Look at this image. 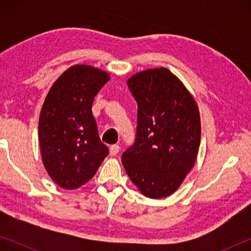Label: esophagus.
Segmentation results:
<instances>
[{"label": "esophagus", "instance_id": "1", "mask_svg": "<svg viewBox=\"0 0 251 251\" xmlns=\"http://www.w3.org/2000/svg\"><path fill=\"white\" fill-rule=\"evenodd\" d=\"M120 152V146L118 145H112L109 147V155L110 156H116Z\"/></svg>", "mask_w": 251, "mask_h": 251}]
</instances>
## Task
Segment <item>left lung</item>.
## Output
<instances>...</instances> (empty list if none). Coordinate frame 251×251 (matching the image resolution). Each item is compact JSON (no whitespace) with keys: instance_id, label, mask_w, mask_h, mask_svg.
<instances>
[{"instance_id":"left-lung-1","label":"left lung","mask_w":251,"mask_h":251,"mask_svg":"<svg viewBox=\"0 0 251 251\" xmlns=\"http://www.w3.org/2000/svg\"><path fill=\"white\" fill-rule=\"evenodd\" d=\"M127 86L137 101V129L134 144L122 156L123 166L144 196L167 197L196 161L201 145L198 106L165 67L139 72Z\"/></svg>"}]
</instances>
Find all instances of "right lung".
Returning a JSON list of instances; mask_svg holds the SVG:
<instances>
[{"label":"right lung","mask_w":251,"mask_h":251,"mask_svg":"<svg viewBox=\"0 0 251 251\" xmlns=\"http://www.w3.org/2000/svg\"><path fill=\"white\" fill-rule=\"evenodd\" d=\"M109 80L106 72L74 65L55 80L42 106L39 141L44 167L55 184L76 189L91 179L108 155L92 105Z\"/></svg>","instance_id":"obj_1"}]
</instances>
